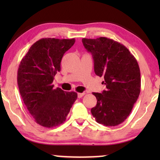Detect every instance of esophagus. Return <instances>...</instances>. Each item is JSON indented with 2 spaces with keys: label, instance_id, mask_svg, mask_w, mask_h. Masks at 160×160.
<instances>
[{
  "label": "esophagus",
  "instance_id": "esophagus-1",
  "mask_svg": "<svg viewBox=\"0 0 160 160\" xmlns=\"http://www.w3.org/2000/svg\"><path fill=\"white\" fill-rule=\"evenodd\" d=\"M85 95V92H82V93H78V98H82L83 96Z\"/></svg>",
  "mask_w": 160,
  "mask_h": 160
}]
</instances>
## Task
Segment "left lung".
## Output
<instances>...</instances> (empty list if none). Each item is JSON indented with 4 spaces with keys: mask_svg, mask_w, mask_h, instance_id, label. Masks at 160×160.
<instances>
[{
    "mask_svg": "<svg viewBox=\"0 0 160 160\" xmlns=\"http://www.w3.org/2000/svg\"><path fill=\"white\" fill-rule=\"evenodd\" d=\"M85 49L91 52L97 76H103L106 89L93 92L97 105L91 113L98 123L117 126L132 111L141 92V72L135 57L123 44L106 37L83 38Z\"/></svg>",
    "mask_w": 160,
    "mask_h": 160,
    "instance_id": "1",
    "label": "left lung"
}]
</instances>
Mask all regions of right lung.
<instances>
[{
  "mask_svg": "<svg viewBox=\"0 0 160 160\" xmlns=\"http://www.w3.org/2000/svg\"><path fill=\"white\" fill-rule=\"evenodd\" d=\"M75 39L41 38L34 43L22 59L17 72L19 93L37 124L52 128L64 123L73 102L75 92L54 89V76L60 71L63 54Z\"/></svg>",
  "mask_w": 160,
  "mask_h": 160,
  "instance_id": "obj_1",
  "label": "right lung"
}]
</instances>
